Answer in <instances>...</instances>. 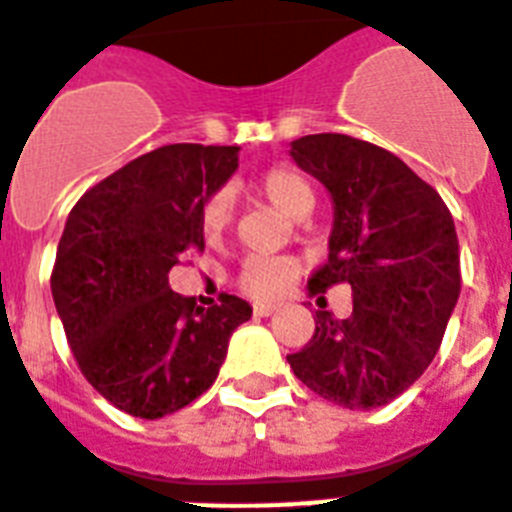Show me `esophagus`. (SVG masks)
<instances>
[{
    "label": "esophagus",
    "mask_w": 512,
    "mask_h": 512,
    "mask_svg": "<svg viewBox=\"0 0 512 512\" xmlns=\"http://www.w3.org/2000/svg\"><path fill=\"white\" fill-rule=\"evenodd\" d=\"M255 315L257 317H270L273 312H278V304H255Z\"/></svg>",
    "instance_id": "1"
}]
</instances>
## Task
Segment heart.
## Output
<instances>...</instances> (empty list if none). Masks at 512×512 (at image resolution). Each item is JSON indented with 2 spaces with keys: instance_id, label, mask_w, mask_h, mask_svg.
<instances>
[{
  "instance_id": "b5f03b06",
  "label": "heart",
  "mask_w": 512,
  "mask_h": 512,
  "mask_svg": "<svg viewBox=\"0 0 512 512\" xmlns=\"http://www.w3.org/2000/svg\"><path fill=\"white\" fill-rule=\"evenodd\" d=\"M255 187L283 216L296 218V221L315 208L312 184L291 166H273L263 171L257 176ZM231 213H234V200H231L229 187H218L205 197L200 205V231L208 242H218L226 234ZM299 273H302V265L294 257L249 255L236 273V286L252 299H278L294 286Z\"/></svg>"
}]
</instances>
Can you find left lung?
<instances>
[{
	"instance_id": "8db88e82",
	"label": "left lung",
	"mask_w": 512,
	"mask_h": 512,
	"mask_svg": "<svg viewBox=\"0 0 512 512\" xmlns=\"http://www.w3.org/2000/svg\"><path fill=\"white\" fill-rule=\"evenodd\" d=\"M299 169L328 187V263L309 278L325 299L349 283L346 320L320 309L315 336L289 354L294 375L346 409H377L409 390L440 349L461 294V252L448 205L390 150L322 132L291 143Z\"/></svg>"
}]
</instances>
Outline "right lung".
<instances>
[{
    "mask_svg": "<svg viewBox=\"0 0 512 512\" xmlns=\"http://www.w3.org/2000/svg\"><path fill=\"white\" fill-rule=\"evenodd\" d=\"M236 153L163 145L90 187L67 216L51 296L80 372L124 414L161 419L190 406L252 317L239 296L203 309L169 286V270L205 249L200 205L234 174Z\"/></svg>",
    "mask_w": 512,
    "mask_h": 512,
    "instance_id": "right-lung-1",
    "label": "right lung"
}]
</instances>
